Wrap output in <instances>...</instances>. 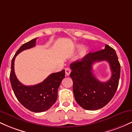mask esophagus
Segmentation results:
<instances>
[{
  "instance_id": "esophagus-1",
  "label": "esophagus",
  "mask_w": 132,
  "mask_h": 132,
  "mask_svg": "<svg viewBox=\"0 0 132 132\" xmlns=\"http://www.w3.org/2000/svg\"><path fill=\"white\" fill-rule=\"evenodd\" d=\"M70 72H71V69L69 68H67L65 69V73H66V76H69L70 75Z\"/></svg>"
}]
</instances>
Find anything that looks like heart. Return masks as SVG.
Instances as JSON below:
<instances>
[{
  "instance_id": "1",
  "label": "heart",
  "mask_w": 132,
  "mask_h": 132,
  "mask_svg": "<svg viewBox=\"0 0 132 132\" xmlns=\"http://www.w3.org/2000/svg\"><path fill=\"white\" fill-rule=\"evenodd\" d=\"M87 48L86 47H82V48H81L79 52V56L80 57H83L84 56L86 55V53H87Z\"/></svg>"
}]
</instances>
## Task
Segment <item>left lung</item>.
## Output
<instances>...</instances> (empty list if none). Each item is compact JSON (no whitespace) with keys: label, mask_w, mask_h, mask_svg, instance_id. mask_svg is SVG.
<instances>
[{"label":"left lung","mask_w":132,"mask_h":132,"mask_svg":"<svg viewBox=\"0 0 132 132\" xmlns=\"http://www.w3.org/2000/svg\"><path fill=\"white\" fill-rule=\"evenodd\" d=\"M102 61L110 63L112 71L111 78L107 82L99 81L92 73V64ZM70 68L75 100L82 108L97 110L111 101L117 89L120 75V64L114 49L106 45L105 49L89 53L80 61L72 63Z\"/></svg>","instance_id":"1"}]
</instances>
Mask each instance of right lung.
I'll list each match as a JSON object with an SVG mask.
<instances>
[{"label": "right lung", "mask_w": 132, "mask_h": 132, "mask_svg": "<svg viewBox=\"0 0 132 132\" xmlns=\"http://www.w3.org/2000/svg\"><path fill=\"white\" fill-rule=\"evenodd\" d=\"M37 39L23 44L16 52L12 60L10 81L13 92L21 104L30 111L39 113L48 110L56 102L58 88L65 78V71L51 74L43 82L34 86H25L18 80L14 71L15 57L22 51L35 46Z\"/></svg>", "instance_id": "right-lung-1"}]
</instances>
